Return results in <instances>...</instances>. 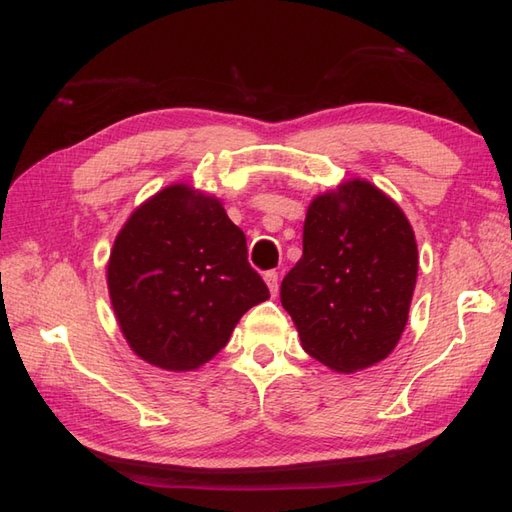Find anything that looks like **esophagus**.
I'll use <instances>...</instances> for the list:
<instances>
[{"label":"esophagus","mask_w":512,"mask_h":512,"mask_svg":"<svg viewBox=\"0 0 512 512\" xmlns=\"http://www.w3.org/2000/svg\"><path fill=\"white\" fill-rule=\"evenodd\" d=\"M264 281H266V285H268L270 294L277 296V292H279V274L274 272V270H268V272H264Z\"/></svg>","instance_id":"esophagus-1"}]
</instances>
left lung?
<instances>
[{"mask_svg": "<svg viewBox=\"0 0 512 512\" xmlns=\"http://www.w3.org/2000/svg\"><path fill=\"white\" fill-rule=\"evenodd\" d=\"M417 242L400 205L365 179L309 203L303 257L281 283L307 355L352 374L387 359L409 320Z\"/></svg>", "mask_w": 512, "mask_h": 512, "instance_id": "8db88e82", "label": "left lung"}]
</instances>
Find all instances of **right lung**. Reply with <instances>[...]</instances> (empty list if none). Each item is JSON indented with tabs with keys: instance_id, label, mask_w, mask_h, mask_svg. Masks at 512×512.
I'll list each match as a JSON object with an SVG mask.
<instances>
[{
	"instance_id": "1",
	"label": "right lung",
	"mask_w": 512,
	"mask_h": 512,
	"mask_svg": "<svg viewBox=\"0 0 512 512\" xmlns=\"http://www.w3.org/2000/svg\"><path fill=\"white\" fill-rule=\"evenodd\" d=\"M108 290L129 348L155 368L192 372L270 298L222 201L173 183L138 205L114 240Z\"/></svg>"
}]
</instances>
